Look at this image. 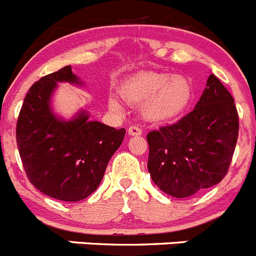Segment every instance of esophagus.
<instances>
[{
    "label": "esophagus",
    "mask_w": 256,
    "mask_h": 256,
    "mask_svg": "<svg viewBox=\"0 0 256 256\" xmlns=\"http://www.w3.org/2000/svg\"><path fill=\"white\" fill-rule=\"evenodd\" d=\"M142 134V128H138V126H130L128 128V135H131V136H140Z\"/></svg>",
    "instance_id": "esophagus-1"
}]
</instances>
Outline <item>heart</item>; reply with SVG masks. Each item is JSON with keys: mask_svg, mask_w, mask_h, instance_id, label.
Listing matches in <instances>:
<instances>
[{"mask_svg": "<svg viewBox=\"0 0 256 256\" xmlns=\"http://www.w3.org/2000/svg\"><path fill=\"white\" fill-rule=\"evenodd\" d=\"M124 100L134 106H142V114L149 121L164 122L185 111L192 100V84L182 75L170 72H139L128 78L120 88ZM114 111H121L116 98L110 100Z\"/></svg>", "mask_w": 256, "mask_h": 256, "instance_id": "heart-1", "label": "heart"}]
</instances>
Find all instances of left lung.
Listing matches in <instances>:
<instances>
[{"label": "left lung", "instance_id": "1", "mask_svg": "<svg viewBox=\"0 0 256 256\" xmlns=\"http://www.w3.org/2000/svg\"><path fill=\"white\" fill-rule=\"evenodd\" d=\"M238 136L234 98L214 75L190 114L146 135L148 171L163 192L188 198L227 174Z\"/></svg>", "mask_w": 256, "mask_h": 256}]
</instances>
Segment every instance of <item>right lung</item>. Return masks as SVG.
<instances>
[{"instance_id": "1", "label": "right lung", "mask_w": 256, "mask_h": 256, "mask_svg": "<svg viewBox=\"0 0 256 256\" xmlns=\"http://www.w3.org/2000/svg\"><path fill=\"white\" fill-rule=\"evenodd\" d=\"M57 82L84 85L71 66L32 85L16 125V142L33 186L57 200L80 202L100 186L126 130L90 121L84 108L68 120L54 114Z\"/></svg>"}]
</instances>
